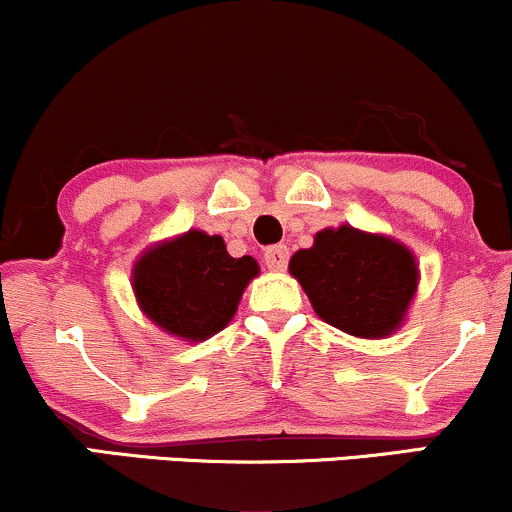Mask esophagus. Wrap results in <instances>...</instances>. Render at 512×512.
<instances>
[{
    "label": "esophagus",
    "mask_w": 512,
    "mask_h": 512,
    "mask_svg": "<svg viewBox=\"0 0 512 512\" xmlns=\"http://www.w3.org/2000/svg\"><path fill=\"white\" fill-rule=\"evenodd\" d=\"M264 262H267L269 269L274 272H281L289 264V248L286 245H272V248L264 250Z\"/></svg>",
    "instance_id": "1"
}]
</instances>
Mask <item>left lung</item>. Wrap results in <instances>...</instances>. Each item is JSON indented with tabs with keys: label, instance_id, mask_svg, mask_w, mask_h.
I'll list each match as a JSON object with an SVG mask.
<instances>
[{
	"label": "left lung",
	"instance_id": "1",
	"mask_svg": "<svg viewBox=\"0 0 512 512\" xmlns=\"http://www.w3.org/2000/svg\"><path fill=\"white\" fill-rule=\"evenodd\" d=\"M315 313L354 337L380 339L402 325L416 291L414 255L385 236L351 226L325 228L291 257Z\"/></svg>",
	"mask_w": 512,
	"mask_h": 512
}]
</instances>
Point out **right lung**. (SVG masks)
I'll use <instances>...</instances> for the list:
<instances>
[{"instance_id": "right-lung-1", "label": "right lung", "mask_w": 512, "mask_h": 512, "mask_svg": "<svg viewBox=\"0 0 512 512\" xmlns=\"http://www.w3.org/2000/svg\"><path fill=\"white\" fill-rule=\"evenodd\" d=\"M252 257H231L221 236L190 231L156 245L132 276L142 310L175 337L202 342L228 325L252 276Z\"/></svg>"}]
</instances>
